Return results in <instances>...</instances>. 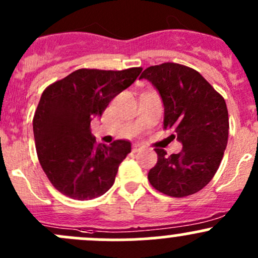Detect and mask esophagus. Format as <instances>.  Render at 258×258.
Listing matches in <instances>:
<instances>
[{"instance_id":"1","label":"esophagus","mask_w":258,"mask_h":258,"mask_svg":"<svg viewBox=\"0 0 258 258\" xmlns=\"http://www.w3.org/2000/svg\"><path fill=\"white\" fill-rule=\"evenodd\" d=\"M142 148H144V145H141V144L132 145V151H134V152H139V151H141Z\"/></svg>"}]
</instances>
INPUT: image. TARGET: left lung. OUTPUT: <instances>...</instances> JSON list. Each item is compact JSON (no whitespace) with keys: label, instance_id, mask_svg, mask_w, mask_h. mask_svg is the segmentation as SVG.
<instances>
[{"label":"left lung","instance_id":"1","mask_svg":"<svg viewBox=\"0 0 258 258\" xmlns=\"http://www.w3.org/2000/svg\"><path fill=\"white\" fill-rule=\"evenodd\" d=\"M140 79L158 91L165 107L163 128L175 131L182 144L179 153L167 156L155 148L157 163L148 181L171 197H186L204 188L222 161L228 140V112L222 96L196 70L166 63L146 69Z\"/></svg>","mask_w":258,"mask_h":258}]
</instances>
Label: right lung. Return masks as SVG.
<instances>
[{"label":"right lung","mask_w":258,"mask_h":258,"mask_svg":"<svg viewBox=\"0 0 258 258\" xmlns=\"http://www.w3.org/2000/svg\"><path fill=\"white\" fill-rule=\"evenodd\" d=\"M141 67L105 71L81 69L43 91L33 117L36 151L57 191L74 200H92L112 187L131 142L97 145L91 121L141 74Z\"/></svg>","instance_id":"1"}]
</instances>
